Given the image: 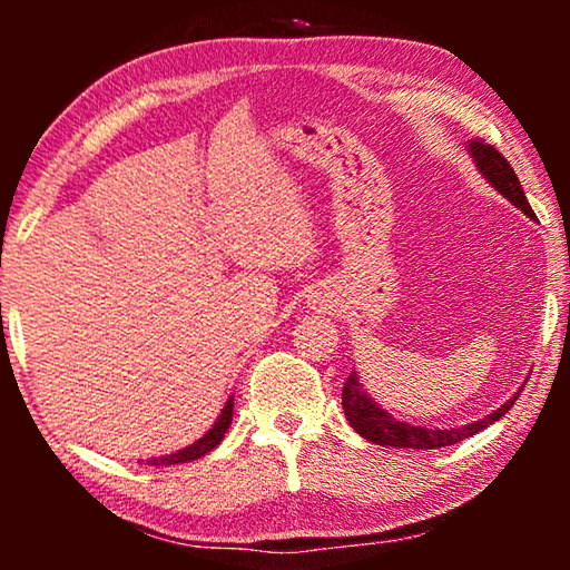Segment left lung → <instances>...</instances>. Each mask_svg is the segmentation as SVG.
Segmentation results:
<instances>
[{
    "label": "left lung",
    "mask_w": 570,
    "mask_h": 570,
    "mask_svg": "<svg viewBox=\"0 0 570 570\" xmlns=\"http://www.w3.org/2000/svg\"><path fill=\"white\" fill-rule=\"evenodd\" d=\"M468 156L472 158V163H475L480 176L485 178L490 186L500 193V196L508 198L515 208L523 210L528 218H535L533 208H530L523 193V186H520V180L515 176V170L510 168V163L500 156L493 146H485L482 140H470ZM520 392H523V387H520L513 397L500 404L498 410L485 414L482 420L458 424V428H424V424L402 422L387 410H382V404L374 402L370 397V392L364 390L360 372L352 370V374L344 382L342 410L352 428L356 430V435L374 442V445L402 448V450H438V448L455 445V442L478 435V432L490 428V424L498 422L500 417H505V412L513 407Z\"/></svg>",
    "instance_id": "8db88e82"
}]
</instances>
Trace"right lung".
Instances as JSON below:
<instances>
[{
    "label": "right lung",
    "instance_id": "add662e5",
    "mask_svg": "<svg viewBox=\"0 0 570 570\" xmlns=\"http://www.w3.org/2000/svg\"><path fill=\"white\" fill-rule=\"evenodd\" d=\"M230 420H234V397H228L224 410H220L218 420L210 424V430L206 432L204 438H198L193 445L183 448L170 452V455H160V458H150L148 465H156V468H168V465H180V462H190V460H198L208 455L210 450H216L220 445V440L226 438V432L230 428Z\"/></svg>",
    "mask_w": 570,
    "mask_h": 570
}]
</instances>
